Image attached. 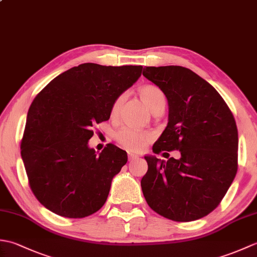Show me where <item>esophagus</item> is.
<instances>
[{
    "label": "esophagus",
    "instance_id": "1",
    "mask_svg": "<svg viewBox=\"0 0 257 257\" xmlns=\"http://www.w3.org/2000/svg\"><path fill=\"white\" fill-rule=\"evenodd\" d=\"M128 158H129V161H132L134 159H137L138 156L135 155V154H128Z\"/></svg>",
    "mask_w": 257,
    "mask_h": 257
}]
</instances>
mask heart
Returning a JSON list of instances; mask_svg holds the SVG:
<instances>
[{
    "instance_id": "obj_1",
    "label": "heart",
    "mask_w": 257,
    "mask_h": 257,
    "mask_svg": "<svg viewBox=\"0 0 257 257\" xmlns=\"http://www.w3.org/2000/svg\"><path fill=\"white\" fill-rule=\"evenodd\" d=\"M139 94L141 99L146 103V106L149 108V110L152 112L158 108H165L167 98L165 92H163L159 87L155 85H146L141 87L139 90ZM124 100V96L120 95L116 99L113 100L111 108H110V114L111 117H114L118 113L120 106L122 105ZM152 134L147 132H141L135 128L130 127H123L114 135V138L118 143L121 145L123 148L132 150V151H139L144 149L146 145L152 139Z\"/></svg>"
}]
</instances>
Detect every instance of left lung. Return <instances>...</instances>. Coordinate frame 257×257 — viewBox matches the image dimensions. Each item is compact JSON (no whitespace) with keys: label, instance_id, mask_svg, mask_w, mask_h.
<instances>
[{"label":"left lung","instance_id":"obj_1","mask_svg":"<svg viewBox=\"0 0 257 257\" xmlns=\"http://www.w3.org/2000/svg\"><path fill=\"white\" fill-rule=\"evenodd\" d=\"M143 75L165 92L169 105L168 125L152 151L181 154L168 161L145 157V199L169 220H199L220 204L237 172L235 119L214 87L189 68L150 66Z\"/></svg>","mask_w":257,"mask_h":257}]
</instances>
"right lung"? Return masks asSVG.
<instances>
[{
	"instance_id": "add662e5",
	"label": "right lung",
	"mask_w": 257,
	"mask_h": 257,
	"mask_svg": "<svg viewBox=\"0 0 257 257\" xmlns=\"http://www.w3.org/2000/svg\"><path fill=\"white\" fill-rule=\"evenodd\" d=\"M143 66L80 64L58 75L27 112L21 156L36 199L57 215L81 219L105 204L127 152L109 144L99 155L88 147L92 127L110 117L118 96Z\"/></svg>"
}]
</instances>
